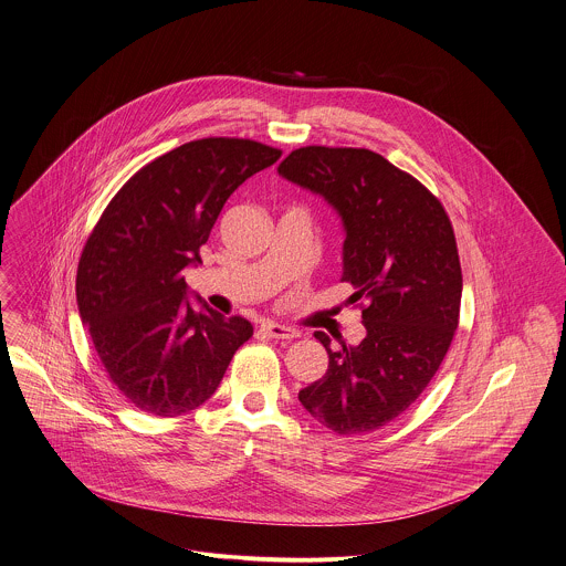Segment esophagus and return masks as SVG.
Wrapping results in <instances>:
<instances>
[{
  "instance_id": "obj_1",
  "label": "esophagus",
  "mask_w": 566,
  "mask_h": 566,
  "mask_svg": "<svg viewBox=\"0 0 566 566\" xmlns=\"http://www.w3.org/2000/svg\"><path fill=\"white\" fill-rule=\"evenodd\" d=\"M260 332L269 338H286V340H293L300 336V329L295 327H289V325H280V323H273V321H266L260 325Z\"/></svg>"
}]
</instances>
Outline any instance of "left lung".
<instances>
[{
    "label": "left lung",
    "instance_id": "left-lung-1",
    "mask_svg": "<svg viewBox=\"0 0 566 566\" xmlns=\"http://www.w3.org/2000/svg\"><path fill=\"white\" fill-rule=\"evenodd\" d=\"M277 174L323 197L340 217L343 282L365 302V338L329 347L327 374L300 390L302 406L340 437L376 432L408 410L439 371L460 316L462 271L439 199L384 156L302 147Z\"/></svg>",
    "mask_w": 566,
    "mask_h": 566
}]
</instances>
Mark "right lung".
<instances>
[{
  "label": "right lung",
  "mask_w": 566,
  "mask_h": 566,
  "mask_svg": "<svg viewBox=\"0 0 566 566\" xmlns=\"http://www.w3.org/2000/svg\"><path fill=\"white\" fill-rule=\"evenodd\" d=\"M280 149L201 138L156 158L119 190L77 264L75 297L97 356L127 401L178 417L212 397L252 323L189 300L185 269L228 201Z\"/></svg>",
  "instance_id": "obj_1"
}]
</instances>
